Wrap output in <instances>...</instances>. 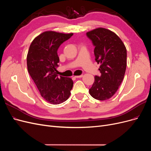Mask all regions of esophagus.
Instances as JSON below:
<instances>
[{
	"mask_svg": "<svg viewBox=\"0 0 151 151\" xmlns=\"http://www.w3.org/2000/svg\"><path fill=\"white\" fill-rule=\"evenodd\" d=\"M83 76V75H79V76H75V77L77 78H81Z\"/></svg>",
	"mask_w": 151,
	"mask_h": 151,
	"instance_id": "1",
	"label": "esophagus"
}]
</instances>
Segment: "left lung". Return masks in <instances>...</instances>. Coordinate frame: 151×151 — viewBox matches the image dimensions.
I'll list each match as a JSON object with an SVG mask.
<instances>
[{
	"label": "left lung",
	"instance_id": "left-lung-1",
	"mask_svg": "<svg viewBox=\"0 0 151 151\" xmlns=\"http://www.w3.org/2000/svg\"><path fill=\"white\" fill-rule=\"evenodd\" d=\"M95 46V61L100 64L101 76H95L89 90L90 95L99 100L110 99L122 82L127 66V50L116 34L99 27L86 32Z\"/></svg>",
	"mask_w": 151,
	"mask_h": 151
}]
</instances>
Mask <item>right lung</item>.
I'll list each match as a JSON object with an SVG mask.
<instances>
[{
  "label": "right lung",
  "instance_id": "obj_1",
  "mask_svg": "<svg viewBox=\"0 0 151 151\" xmlns=\"http://www.w3.org/2000/svg\"><path fill=\"white\" fill-rule=\"evenodd\" d=\"M73 34L56 31L43 32L32 41L27 55L29 73L42 98L57 105L70 97L73 82L70 78L60 76L56 73L60 62L58 50Z\"/></svg>",
  "mask_w": 151,
  "mask_h": 151
}]
</instances>
